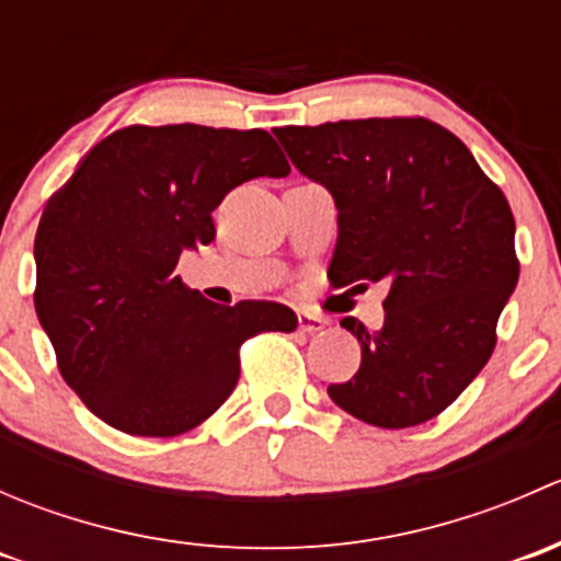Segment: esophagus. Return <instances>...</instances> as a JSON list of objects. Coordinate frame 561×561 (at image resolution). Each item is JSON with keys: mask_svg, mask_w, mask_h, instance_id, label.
Wrapping results in <instances>:
<instances>
[{"mask_svg": "<svg viewBox=\"0 0 561 561\" xmlns=\"http://www.w3.org/2000/svg\"><path fill=\"white\" fill-rule=\"evenodd\" d=\"M296 322H298V331L301 333H317L328 325L320 314H312V312H298Z\"/></svg>", "mask_w": 561, "mask_h": 561, "instance_id": "esophagus-1", "label": "esophagus"}]
</instances>
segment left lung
Wrapping results in <instances>:
<instances>
[{"mask_svg": "<svg viewBox=\"0 0 561 561\" xmlns=\"http://www.w3.org/2000/svg\"><path fill=\"white\" fill-rule=\"evenodd\" d=\"M293 165L339 208L333 287L386 282V322L342 325L360 342L333 404L380 428L437 417L489 364L516 290V219L450 129L423 116L276 127Z\"/></svg>", "mask_w": 561, "mask_h": 561, "instance_id": "8db88e82", "label": "left lung"}]
</instances>
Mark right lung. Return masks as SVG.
<instances>
[{"mask_svg": "<svg viewBox=\"0 0 561 561\" xmlns=\"http://www.w3.org/2000/svg\"><path fill=\"white\" fill-rule=\"evenodd\" d=\"M287 173L265 129L133 124L50 195L35 309L61 377L100 421L179 437L233 393L249 336L298 325L282 304L219 307L175 276L184 249L214 241L211 211L233 186Z\"/></svg>", "mask_w": 561, "mask_h": 561, "instance_id": "1", "label": "right lung"}]
</instances>
